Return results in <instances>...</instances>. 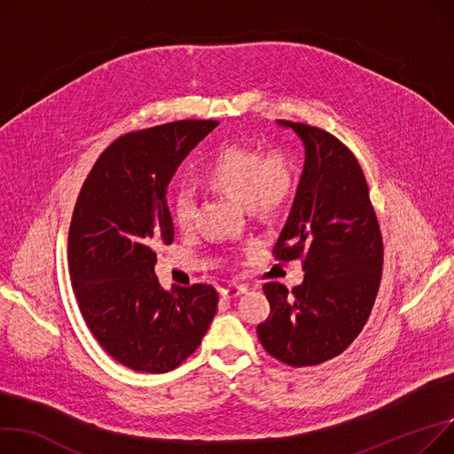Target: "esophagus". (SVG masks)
<instances>
[{"mask_svg":"<svg viewBox=\"0 0 454 454\" xmlns=\"http://www.w3.org/2000/svg\"><path fill=\"white\" fill-rule=\"evenodd\" d=\"M245 292H247V286H243V285H230V286L221 290V295L224 299H231V297H237V295L245 294Z\"/></svg>","mask_w":454,"mask_h":454,"instance_id":"34e87169","label":"esophagus"}]
</instances>
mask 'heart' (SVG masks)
<instances>
[{
  "label": "heart",
  "mask_w": 454,
  "mask_h": 454,
  "mask_svg": "<svg viewBox=\"0 0 454 454\" xmlns=\"http://www.w3.org/2000/svg\"><path fill=\"white\" fill-rule=\"evenodd\" d=\"M204 180L228 197L243 202L250 214L270 217L285 209L297 188L294 162L281 151L264 155L247 147H226L209 162ZM197 204L190 192H180L173 202V217L180 230L195 223Z\"/></svg>",
  "instance_id": "b5f03b06"
}]
</instances>
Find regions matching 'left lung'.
<instances>
[{
    "mask_svg": "<svg viewBox=\"0 0 454 454\" xmlns=\"http://www.w3.org/2000/svg\"><path fill=\"white\" fill-rule=\"evenodd\" d=\"M305 145V166L274 255L303 259L292 292L262 286L270 316L257 326L264 350L290 367L340 356L365 326L378 295L383 240L369 186L352 151L319 128L278 120Z\"/></svg>",
    "mask_w": 454,
    "mask_h": 454,
    "instance_id": "obj_1",
    "label": "left lung"
}]
</instances>
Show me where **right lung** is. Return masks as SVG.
Returning <instances> with one entry per match:
<instances>
[{
	"mask_svg": "<svg viewBox=\"0 0 454 454\" xmlns=\"http://www.w3.org/2000/svg\"><path fill=\"white\" fill-rule=\"evenodd\" d=\"M217 120H178L116 138L78 195L67 261L80 312L104 350L138 372L173 371L217 314L211 285L164 290L155 247L173 243L168 184Z\"/></svg>",
	"mask_w": 454,
	"mask_h": 454,
	"instance_id": "add662e5",
	"label": "right lung"
}]
</instances>
